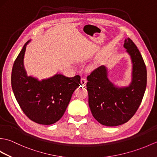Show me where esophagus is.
<instances>
[{"label":"esophagus","mask_w":157,"mask_h":157,"mask_svg":"<svg viewBox=\"0 0 157 157\" xmlns=\"http://www.w3.org/2000/svg\"><path fill=\"white\" fill-rule=\"evenodd\" d=\"M86 83H87V80H86V79L84 78H82L81 79V86H86Z\"/></svg>","instance_id":"esophagus-1"}]
</instances>
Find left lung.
I'll return each instance as SVG.
<instances>
[{
    "mask_svg": "<svg viewBox=\"0 0 157 157\" xmlns=\"http://www.w3.org/2000/svg\"><path fill=\"white\" fill-rule=\"evenodd\" d=\"M123 47L132 63L129 86L120 87L113 84L105 65L87 78L90 109L96 121L103 125L117 126L128 122L137 111L146 90L147 71L140 52L129 38L125 40Z\"/></svg>",
    "mask_w": 157,
    "mask_h": 157,
    "instance_id": "left-lung-1",
    "label": "left lung"
}]
</instances>
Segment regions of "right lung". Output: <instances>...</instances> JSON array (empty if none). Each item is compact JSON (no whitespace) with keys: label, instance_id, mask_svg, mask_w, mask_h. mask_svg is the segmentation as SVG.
Masks as SVG:
<instances>
[{"label":"right lung","instance_id":"1","mask_svg":"<svg viewBox=\"0 0 157 157\" xmlns=\"http://www.w3.org/2000/svg\"><path fill=\"white\" fill-rule=\"evenodd\" d=\"M25 43L13 66L11 86L15 97L23 113L32 121L42 125H51L58 121L65 112L71 96L80 86V76L68 78L56 73L39 80L28 75L24 59Z\"/></svg>","mask_w":157,"mask_h":157}]
</instances>
